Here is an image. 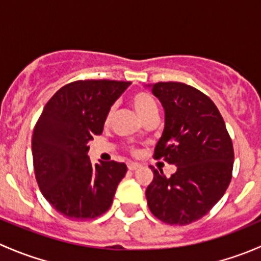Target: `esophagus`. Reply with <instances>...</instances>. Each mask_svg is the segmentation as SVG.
<instances>
[{
  "label": "esophagus",
  "instance_id": "esophagus-1",
  "mask_svg": "<svg viewBox=\"0 0 261 261\" xmlns=\"http://www.w3.org/2000/svg\"><path fill=\"white\" fill-rule=\"evenodd\" d=\"M127 168H128V170L134 172V170H138L139 168H140V164H138V163H128Z\"/></svg>",
  "mask_w": 261,
  "mask_h": 261
}]
</instances>
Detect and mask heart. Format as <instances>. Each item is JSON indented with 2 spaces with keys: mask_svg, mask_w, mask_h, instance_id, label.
I'll list each match as a JSON object with an SVG mask.
<instances>
[{
  "mask_svg": "<svg viewBox=\"0 0 261 261\" xmlns=\"http://www.w3.org/2000/svg\"><path fill=\"white\" fill-rule=\"evenodd\" d=\"M131 103H133L135 111L138 112V115L140 116L143 120H145L147 116L158 114L156 102H155L154 98H152L149 93H146V92H136L133 96V98H131ZM114 111L115 110L114 107H112L106 116V123H109L110 121H111Z\"/></svg>",
  "mask_w": 261,
  "mask_h": 261,
  "instance_id": "b5f03b06",
  "label": "heart"
}]
</instances>
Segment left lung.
<instances>
[{"label": "left lung", "mask_w": 261, "mask_h": 261, "mask_svg": "<svg viewBox=\"0 0 261 261\" xmlns=\"http://www.w3.org/2000/svg\"><path fill=\"white\" fill-rule=\"evenodd\" d=\"M144 87L164 109L155 158L177 167L170 177L151 168L147 206L163 222L188 225L207 215L225 194L232 174V141L216 105L198 89L179 82Z\"/></svg>", "instance_id": "1"}]
</instances>
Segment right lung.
I'll return each instance as SVG.
<instances>
[{
	"label": "right lung",
	"mask_w": 261,
	"mask_h": 261,
	"mask_svg": "<svg viewBox=\"0 0 261 261\" xmlns=\"http://www.w3.org/2000/svg\"><path fill=\"white\" fill-rule=\"evenodd\" d=\"M78 81L62 87L44 107L31 141L36 181L46 201L72 220H91L111 207L125 163L92 165L88 143L103 130L116 99L130 86Z\"/></svg>",
	"instance_id": "right-lung-1"
}]
</instances>
